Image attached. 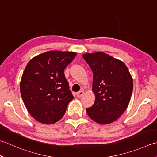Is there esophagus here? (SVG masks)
<instances>
[{"mask_svg":"<svg viewBox=\"0 0 157 157\" xmlns=\"http://www.w3.org/2000/svg\"><path fill=\"white\" fill-rule=\"evenodd\" d=\"M76 94H77V97H81L83 96V94H84V91H83V90L79 91L76 93Z\"/></svg>","mask_w":157,"mask_h":157,"instance_id":"esophagus-1","label":"esophagus"}]
</instances>
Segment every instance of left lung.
<instances>
[{"label": "left lung", "mask_w": 157, "mask_h": 157, "mask_svg": "<svg viewBox=\"0 0 157 157\" xmlns=\"http://www.w3.org/2000/svg\"><path fill=\"white\" fill-rule=\"evenodd\" d=\"M93 73L95 101L87 114L101 124H109L127 109L133 91V79L122 61L103 52L83 54Z\"/></svg>", "instance_id": "left-lung-1"}]
</instances>
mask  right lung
<instances>
[{
  "label": "right lung",
  "instance_id": "add662e5",
  "mask_svg": "<svg viewBox=\"0 0 157 157\" xmlns=\"http://www.w3.org/2000/svg\"><path fill=\"white\" fill-rule=\"evenodd\" d=\"M76 53L50 51L27 64L20 82V93L30 114L39 122L53 124L63 117L73 99L64 70Z\"/></svg>",
  "mask_w": 157,
  "mask_h": 157
}]
</instances>
